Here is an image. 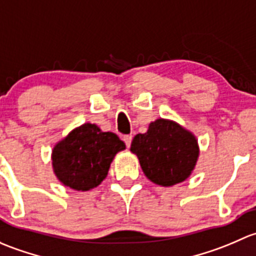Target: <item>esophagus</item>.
I'll return each mask as SVG.
<instances>
[{"label": "esophagus", "mask_w": 256, "mask_h": 256, "mask_svg": "<svg viewBox=\"0 0 256 256\" xmlns=\"http://www.w3.org/2000/svg\"><path fill=\"white\" fill-rule=\"evenodd\" d=\"M132 139H133V136H123V142H124L126 146H127V148L130 146Z\"/></svg>", "instance_id": "obj_1"}]
</instances>
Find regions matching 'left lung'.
Listing matches in <instances>:
<instances>
[{"label": "left lung", "mask_w": 256, "mask_h": 256, "mask_svg": "<svg viewBox=\"0 0 256 256\" xmlns=\"http://www.w3.org/2000/svg\"><path fill=\"white\" fill-rule=\"evenodd\" d=\"M130 150L150 181L172 186L187 178L196 165L198 146L190 132L176 123L156 120L144 134H136Z\"/></svg>", "instance_id": "1"}]
</instances>
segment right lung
<instances>
[{"mask_svg": "<svg viewBox=\"0 0 256 256\" xmlns=\"http://www.w3.org/2000/svg\"><path fill=\"white\" fill-rule=\"evenodd\" d=\"M123 149L126 144L114 133L85 123L55 146L54 172L65 186L88 191L104 180L113 158Z\"/></svg>", "mask_w": 256, "mask_h": 256, "instance_id": "obj_1", "label": "right lung"}]
</instances>
